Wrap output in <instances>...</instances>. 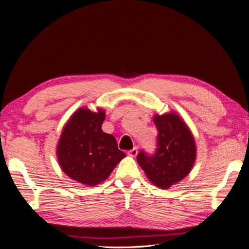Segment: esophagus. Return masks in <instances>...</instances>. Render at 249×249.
Returning a JSON list of instances; mask_svg holds the SVG:
<instances>
[{"label":"esophagus","instance_id":"esophagus-1","mask_svg":"<svg viewBox=\"0 0 249 249\" xmlns=\"http://www.w3.org/2000/svg\"><path fill=\"white\" fill-rule=\"evenodd\" d=\"M137 153H138L137 147H134V148H132L130 150H127V155L131 156V157H135V156L137 155Z\"/></svg>","mask_w":249,"mask_h":249}]
</instances>
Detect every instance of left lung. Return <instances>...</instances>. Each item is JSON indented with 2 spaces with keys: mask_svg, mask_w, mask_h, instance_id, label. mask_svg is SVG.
Returning <instances> with one entry per match:
<instances>
[{
  "mask_svg": "<svg viewBox=\"0 0 249 249\" xmlns=\"http://www.w3.org/2000/svg\"><path fill=\"white\" fill-rule=\"evenodd\" d=\"M159 135L154 154L140 150L137 162L152 183L162 189L182 180L190 172L196 157L191 132L175 113L156 115Z\"/></svg>",
  "mask_w": 249,
  "mask_h": 249,
  "instance_id": "8db88e82",
  "label": "left lung"
}]
</instances>
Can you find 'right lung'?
I'll list each match as a JSON object with an SVG mask.
<instances>
[{"instance_id": "1", "label": "right lung", "mask_w": 249, "mask_h": 249, "mask_svg": "<svg viewBox=\"0 0 249 249\" xmlns=\"http://www.w3.org/2000/svg\"><path fill=\"white\" fill-rule=\"evenodd\" d=\"M105 112L81 108L64 126L57 148L62 170L77 182L93 186L106 179L125 157L116 139L102 131Z\"/></svg>"}]
</instances>
